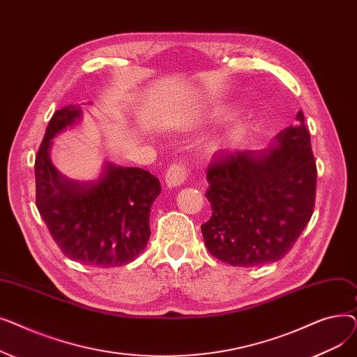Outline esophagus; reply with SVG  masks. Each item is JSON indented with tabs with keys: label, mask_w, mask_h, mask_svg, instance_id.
Masks as SVG:
<instances>
[{
	"label": "esophagus",
	"mask_w": 357,
	"mask_h": 357,
	"mask_svg": "<svg viewBox=\"0 0 357 357\" xmlns=\"http://www.w3.org/2000/svg\"><path fill=\"white\" fill-rule=\"evenodd\" d=\"M186 179V165L183 162H174L169 165L165 181L169 186L181 185Z\"/></svg>",
	"instance_id": "obj_1"
}]
</instances>
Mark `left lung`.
Wrapping results in <instances>:
<instances>
[{
    "instance_id": "1",
    "label": "left lung",
    "mask_w": 357,
    "mask_h": 357,
    "mask_svg": "<svg viewBox=\"0 0 357 357\" xmlns=\"http://www.w3.org/2000/svg\"><path fill=\"white\" fill-rule=\"evenodd\" d=\"M207 181L213 215L201 231L214 257L243 268L285 257L315 204L317 166L303 111L261 152L217 153Z\"/></svg>"
}]
</instances>
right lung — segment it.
<instances>
[{
	"label": "right lung",
	"instance_id": "add662e5",
	"mask_svg": "<svg viewBox=\"0 0 357 357\" xmlns=\"http://www.w3.org/2000/svg\"><path fill=\"white\" fill-rule=\"evenodd\" d=\"M79 117V107L66 105L49 121L34 160L36 207L65 256L91 266H121L144 250L150 207L162 186L144 169L114 163H105L92 182L63 176L49 156L52 139Z\"/></svg>",
	"mask_w": 357,
	"mask_h": 357
}]
</instances>
